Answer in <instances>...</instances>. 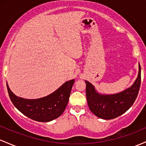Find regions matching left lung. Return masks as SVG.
I'll return each mask as SVG.
<instances>
[{"mask_svg": "<svg viewBox=\"0 0 146 146\" xmlns=\"http://www.w3.org/2000/svg\"><path fill=\"white\" fill-rule=\"evenodd\" d=\"M85 82L87 102L90 111L103 119H112L125 113L137 99L141 85V66L139 64L138 76L133 84L116 94H100L92 84L88 81Z\"/></svg>", "mask_w": 146, "mask_h": 146, "instance_id": "obj_1", "label": "left lung"}]
</instances>
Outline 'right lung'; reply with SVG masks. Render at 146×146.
Segmentation results:
<instances>
[{
  "label": "right lung",
  "mask_w": 146,
  "mask_h": 146,
  "mask_svg": "<svg viewBox=\"0 0 146 146\" xmlns=\"http://www.w3.org/2000/svg\"><path fill=\"white\" fill-rule=\"evenodd\" d=\"M75 80L63 84L58 89L44 98L27 100L14 95L7 83V91L13 104L25 116L37 121L48 122L59 117L64 111Z\"/></svg>",
  "instance_id": "obj_1"
}]
</instances>
